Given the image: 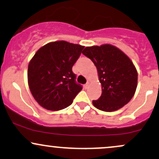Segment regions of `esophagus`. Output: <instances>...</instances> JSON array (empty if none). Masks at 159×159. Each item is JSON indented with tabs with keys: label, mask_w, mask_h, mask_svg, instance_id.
<instances>
[{
	"label": "esophagus",
	"mask_w": 159,
	"mask_h": 159,
	"mask_svg": "<svg viewBox=\"0 0 159 159\" xmlns=\"http://www.w3.org/2000/svg\"><path fill=\"white\" fill-rule=\"evenodd\" d=\"M88 87H89V83H88V82H87V83L86 84H84V88L85 89H87V88H88Z\"/></svg>",
	"instance_id": "esophagus-1"
}]
</instances>
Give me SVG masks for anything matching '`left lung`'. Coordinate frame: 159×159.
I'll list each match as a JSON object with an SVG mask.
<instances>
[{
    "instance_id": "8db88e82",
    "label": "left lung",
    "mask_w": 159,
    "mask_h": 159,
    "mask_svg": "<svg viewBox=\"0 0 159 159\" xmlns=\"http://www.w3.org/2000/svg\"><path fill=\"white\" fill-rule=\"evenodd\" d=\"M82 54L96 66L102 95L93 104L96 108L111 112L132 99L138 85V72L125 53L110 44L86 47Z\"/></svg>"
}]
</instances>
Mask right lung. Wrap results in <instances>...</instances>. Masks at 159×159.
<instances>
[{
    "instance_id": "obj_1",
    "label": "right lung",
    "mask_w": 159,
    "mask_h": 159,
    "mask_svg": "<svg viewBox=\"0 0 159 159\" xmlns=\"http://www.w3.org/2000/svg\"><path fill=\"white\" fill-rule=\"evenodd\" d=\"M84 46L63 41L49 43L41 47L27 69V81L32 96L49 111L67 107L82 90L75 82L72 66Z\"/></svg>"
}]
</instances>
